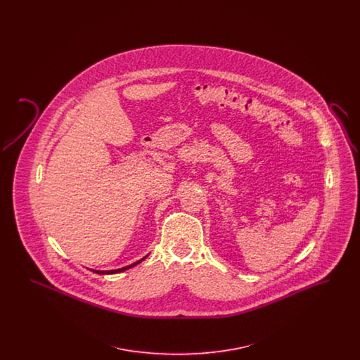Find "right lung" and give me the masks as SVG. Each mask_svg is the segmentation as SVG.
Returning a JSON list of instances; mask_svg holds the SVG:
<instances>
[{
    "label": "right lung",
    "mask_w": 360,
    "mask_h": 360,
    "mask_svg": "<svg viewBox=\"0 0 360 360\" xmlns=\"http://www.w3.org/2000/svg\"><path fill=\"white\" fill-rule=\"evenodd\" d=\"M147 257H141L140 260H137L135 263H132V264H129V266H125V267H121V269H117V270H109V271H100V270H91V271H94V273H97V274H116V273H121V271H125V270H128V269H131V267H134V266H136L139 264L140 262H143L144 259Z\"/></svg>",
    "instance_id": "obj_1"
}]
</instances>
